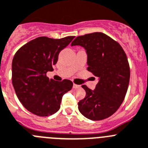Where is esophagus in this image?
I'll return each instance as SVG.
<instances>
[{
	"mask_svg": "<svg viewBox=\"0 0 148 148\" xmlns=\"http://www.w3.org/2000/svg\"><path fill=\"white\" fill-rule=\"evenodd\" d=\"M73 88H79V86H78L77 84H73Z\"/></svg>",
	"mask_w": 148,
	"mask_h": 148,
	"instance_id": "obj_1",
	"label": "esophagus"
}]
</instances>
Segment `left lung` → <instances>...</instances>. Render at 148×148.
Listing matches in <instances>:
<instances>
[{
  "mask_svg": "<svg viewBox=\"0 0 148 148\" xmlns=\"http://www.w3.org/2000/svg\"><path fill=\"white\" fill-rule=\"evenodd\" d=\"M71 46H80L87 54L88 71L98 77L94 90L82 86L86 95L78 102V109L90 120H102L120 107L127 93L130 67L122 46L102 32L79 36Z\"/></svg>",
  "mask_w": 148,
  "mask_h": 148,
  "instance_id": "8db88e82",
  "label": "left lung"
}]
</instances>
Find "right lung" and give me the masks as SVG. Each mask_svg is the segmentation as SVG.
<instances>
[{
  "label": "right lung",
  "mask_w": 148,
  "mask_h": 148,
  "mask_svg": "<svg viewBox=\"0 0 148 148\" xmlns=\"http://www.w3.org/2000/svg\"><path fill=\"white\" fill-rule=\"evenodd\" d=\"M74 38L40 37L23 46L12 64V85L22 105L39 116L54 114L60 108L62 96L72 88L71 80L55 81L46 77L58 62V55Z\"/></svg>",
  "instance_id": "obj_1"
}]
</instances>
